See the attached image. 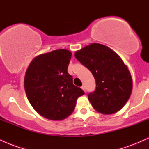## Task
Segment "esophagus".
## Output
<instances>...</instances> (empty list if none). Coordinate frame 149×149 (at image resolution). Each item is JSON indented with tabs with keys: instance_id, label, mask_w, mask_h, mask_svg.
I'll list each match as a JSON object with an SVG mask.
<instances>
[{
	"instance_id": "obj_1",
	"label": "esophagus",
	"mask_w": 149,
	"mask_h": 149,
	"mask_svg": "<svg viewBox=\"0 0 149 149\" xmlns=\"http://www.w3.org/2000/svg\"><path fill=\"white\" fill-rule=\"evenodd\" d=\"M81 88H82V90H83L85 92V85H83V86L81 87Z\"/></svg>"
}]
</instances>
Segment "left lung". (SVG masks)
<instances>
[{"instance_id": "left-lung-1", "label": "left lung", "mask_w": 149, "mask_h": 149, "mask_svg": "<svg viewBox=\"0 0 149 149\" xmlns=\"http://www.w3.org/2000/svg\"><path fill=\"white\" fill-rule=\"evenodd\" d=\"M74 55L95 77L96 89L88 95L94 109L106 115L120 110L131 95L132 80L118 54L107 46L92 43Z\"/></svg>"}]
</instances>
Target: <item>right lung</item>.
<instances>
[{"label": "right lung", "mask_w": 149, "mask_h": 149, "mask_svg": "<svg viewBox=\"0 0 149 149\" xmlns=\"http://www.w3.org/2000/svg\"><path fill=\"white\" fill-rule=\"evenodd\" d=\"M68 49H59L36 57L27 68L24 89L36 111L45 118L61 120L72 113L78 97L85 94L75 86L68 73L71 58Z\"/></svg>", "instance_id": "add662e5"}]
</instances>
